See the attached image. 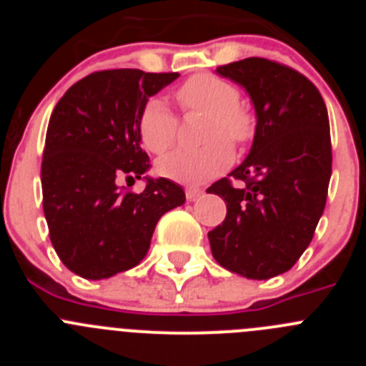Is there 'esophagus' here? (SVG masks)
<instances>
[{"label":"esophagus","mask_w":366,"mask_h":366,"mask_svg":"<svg viewBox=\"0 0 366 366\" xmlns=\"http://www.w3.org/2000/svg\"><path fill=\"white\" fill-rule=\"evenodd\" d=\"M202 194H203V190L199 189V187H187V189H185V196H187V199H189V202L198 199Z\"/></svg>","instance_id":"obj_1"}]
</instances>
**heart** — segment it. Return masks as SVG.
Returning <instances> with one entry per match:
<instances>
[{
  "label": "heart",
  "instance_id": "obj_1",
  "mask_svg": "<svg viewBox=\"0 0 366 366\" xmlns=\"http://www.w3.org/2000/svg\"><path fill=\"white\" fill-rule=\"evenodd\" d=\"M176 100L185 113H205L202 139L207 143L167 155L159 161L157 170L168 179L199 185L231 164L228 144L242 147L249 143L254 134V121L240 104V89L218 74L198 73L187 79L176 89ZM177 124V117L163 100L148 99L137 115L139 139L148 152L161 155L176 143Z\"/></svg>",
  "mask_w": 366,
  "mask_h": 366
}]
</instances>
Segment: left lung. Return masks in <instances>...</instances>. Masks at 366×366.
Returning a JSON list of instances; mask_svg holds the SVG:
<instances>
[{
    "label": "left lung",
    "instance_id": "left-lung-1",
    "mask_svg": "<svg viewBox=\"0 0 366 366\" xmlns=\"http://www.w3.org/2000/svg\"><path fill=\"white\" fill-rule=\"evenodd\" d=\"M216 71L247 89L258 121L244 163L207 189L227 203L222 225L209 232L211 251L225 269L266 280L295 266L325 211L328 112L312 80L274 60L245 58Z\"/></svg>",
    "mask_w": 366,
    "mask_h": 366
}]
</instances>
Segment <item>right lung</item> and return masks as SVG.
<instances>
[{
	"instance_id": "right-lung-1",
	"label": "right lung",
	"mask_w": 366,
	"mask_h": 366,
	"mask_svg": "<svg viewBox=\"0 0 366 366\" xmlns=\"http://www.w3.org/2000/svg\"><path fill=\"white\" fill-rule=\"evenodd\" d=\"M177 73L104 69L69 87L51 115L41 157L44 214L64 266L100 280L132 269L147 257L155 223L185 203L167 177L143 192L121 187L150 167L137 115Z\"/></svg>"
}]
</instances>
